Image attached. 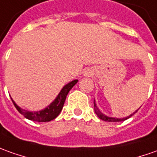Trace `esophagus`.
Listing matches in <instances>:
<instances>
[{
    "instance_id": "esophagus-1",
    "label": "esophagus",
    "mask_w": 157,
    "mask_h": 157,
    "mask_svg": "<svg viewBox=\"0 0 157 157\" xmlns=\"http://www.w3.org/2000/svg\"><path fill=\"white\" fill-rule=\"evenodd\" d=\"M93 74L92 70H87L85 71V73H84V75H86V76H89V75H91Z\"/></svg>"
}]
</instances>
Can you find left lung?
<instances>
[{
    "label": "left lung",
    "instance_id": "8db88e82",
    "mask_svg": "<svg viewBox=\"0 0 157 157\" xmlns=\"http://www.w3.org/2000/svg\"><path fill=\"white\" fill-rule=\"evenodd\" d=\"M94 112H95V113L96 115L102 120H104V121H106V122H120V121H124V120H126L129 118H131L132 115H134L136 113H137L138 109L136 110L133 113H132L131 115H129L127 117H124V118H114V117H110V116H107V115L104 114L102 112H101V110L99 109V107L97 106L96 105V102L95 101H94Z\"/></svg>",
    "mask_w": 157,
    "mask_h": 157
}]
</instances>
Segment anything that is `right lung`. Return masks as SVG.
<instances>
[{"mask_svg":"<svg viewBox=\"0 0 157 157\" xmlns=\"http://www.w3.org/2000/svg\"><path fill=\"white\" fill-rule=\"evenodd\" d=\"M77 82H78V80H74L68 84H66L64 87L61 89L60 93L57 94L56 99L52 101L50 105H47L45 108L40 110V111L31 112L28 110L22 109L21 107H20L16 104L12 98L11 100L14 106L16 107V109L18 110L19 113L23 115L25 119L33 120V121H36V122H49L51 120L56 119V117L59 115L61 111L63 109V106L64 105L67 94H69L70 89L77 83Z\"/></svg>","mask_w":157,"mask_h":157,"instance_id":"add662e5","label":"right lung"}]
</instances>
